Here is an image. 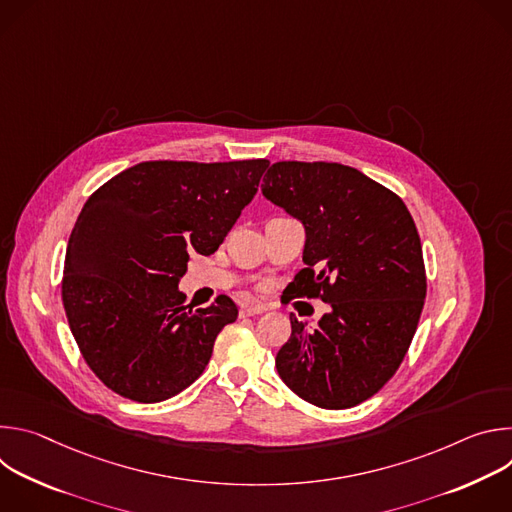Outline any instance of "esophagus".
Wrapping results in <instances>:
<instances>
[{
    "mask_svg": "<svg viewBox=\"0 0 512 512\" xmlns=\"http://www.w3.org/2000/svg\"><path fill=\"white\" fill-rule=\"evenodd\" d=\"M265 312V306L263 304H257V302H251V304H245L241 306V316H257Z\"/></svg>",
    "mask_w": 512,
    "mask_h": 512,
    "instance_id": "1",
    "label": "esophagus"
}]
</instances>
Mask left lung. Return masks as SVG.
<instances>
[{"instance_id": "8db88e82", "label": "left lung", "mask_w": 512, "mask_h": 512, "mask_svg": "<svg viewBox=\"0 0 512 512\" xmlns=\"http://www.w3.org/2000/svg\"><path fill=\"white\" fill-rule=\"evenodd\" d=\"M263 182L306 229L291 296L330 304L314 328L289 316L277 373L316 407H354L395 375L417 330L427 283L413 218L395 192L342 164L277 162Z\"/></svg>"}]
</instances>
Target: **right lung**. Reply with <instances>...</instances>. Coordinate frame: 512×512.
I'll return each mask as SVG.
<instances>
[{"instance_id": "right-lung-1", "label": "right lung", "mask_w": 512, "mask_h": 512, "mask_svg": "<svg viewBox=\"0 0 512 512\" xmlns=\"http://www.w3.org/2000/svg\"><path fill=\"white\" fill-rule=\"evenodd\" d=\"M267 160L141 162L103 184L70 233L62 304L83 358L117 395L166 401L206 369L237 320L231 298L186 306L190 253L212 255L257 194Z\"/></svg>"}]
</instances>
